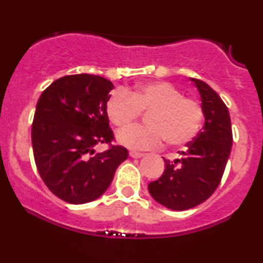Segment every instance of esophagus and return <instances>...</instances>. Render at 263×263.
Masks as SVG:
<instances>
[{"label":"esophagus","mask_w":263,"mask_h":263,"mask_svg":"<svg viewBox=\"0 0 263 263\" xmlns=\"http://www.w3.org/2000/svg\"><path fill=\"white\" fill-rule=\"evenodd\" d=\"M144 155L143 153H140V152H129V157H132V158H141V157H143Z\"/></svg>","instance_id":"34e87169"}]
</instances>
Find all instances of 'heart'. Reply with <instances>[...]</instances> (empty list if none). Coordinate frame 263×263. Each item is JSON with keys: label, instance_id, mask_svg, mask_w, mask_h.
I'll return each mask as SVG.
<instances>
[{"label": "heart", "instance_id": "obj_1", "mask_svg": "<svg viewBox=\"0 0 263 263\" xmlns=\"http://www.w3.org/2000/svg\"><path fill=\"white\" fill-rule=\"evenodd\" d=\"M105 112L117 131L131 126L141 112L148 114L147 126H135L117 136L120 143L132 149L157 148L164 140L170 146H185L197 137L204 120L203 106L165 81L142 84L127 91L115 90Z\"/></svg>", "mask_w": 263, "mask_h": 263}]
</instances>
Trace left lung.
Here are the masks:
<instances>
[{
	"instance_id": "1",
	"label": "left lung",
	"mask_w": 263,
	"mask_h": 263,
	"mask_svg": "<svg viewBox=\"0 0 263 263\" xmlns=\"http://www.w3.org/2000/svg\"><path fill=\"white\" fill-rule=\"evenodd\" d=\"M198 87L205 123L186 144L179 158L164 159L159 179L148 184L156 201L172 210H188L206 200L221 182L231 152L232 129L229 110L221 98L204 81L190 78Z\"/></svg>"
}]
</instances>
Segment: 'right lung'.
Instances as JSON below:
<instances>
[{"instance_id":"right-lung-1","label":"right lung","mask_w":263,"mask_h":263,"mask_svg":"<svg viewBox=\"0 0 263 263\" xmlns=\"http://www.w3.org/2000/svg\"><path fill=\"white\" fill-rule=\"evenodd\" d=\"M112 83L99 75H66L42 92L32 123L39 176L54 195L70 204L101 197L128 151L115 146L105 104ZM109 144L96 154L93 146Z\"/></svg>"}]
</instances>
